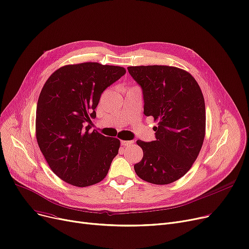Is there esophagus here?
<instances>
[{"instance_id": "obj_1", "label": "esophagus", "mask_w": 249, "mask_h": 249, "mask_svg": "<svg viewBox=\"0 0 249 249\" xmlns=\"http://www.w3.org/2000/svg\"><path fill=\"white\" fill-rule=\"evenodd\" d=\"M133 140H122L121 142V145H123V146H129V145H131V144H133Z\"/></svg>"}]
</instances>
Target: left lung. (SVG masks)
<instances>
[{"mask_svg":"<svg viewBox=\"0 0 249 249\" xmlns=\"http://www.w3.org/2000/svg\"><path fill=\"white\" fill-rule=\"evenodd\" d=\"M128 72L142 88L143 113L158 122L156 140H137L143 158L134 165L137 176L164 185L184 176L196 161L205 133V106L191 75L170 66H133Z\"/></svg>","mask_w":249,"mask_h":249,"instance_id":"1","label":"left lung"}]
</instances>
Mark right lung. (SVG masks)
<instances>
[{"instance_id": "obj_1", "label": "right lung", "mask_w": 249, "mask_h": 249, "mask_svg": "<svg viewBox=\"0 0 249 249\" xmlns=\"http://www.w3.org/2000/svg\"><path fill=\"white\" fill-rule=\"evenodd\" d=\"M126 73L123 67L81 63L53 72L36 107V139L52 171L71 185L101 182L118 155L120 140L89 132L104 90Z\"/></svg>"}]
</instances>
